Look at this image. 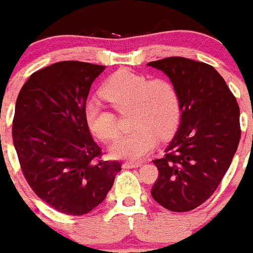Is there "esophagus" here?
Returning <instances> with one entry per match:
<instances>
[{"label":"esophagus","mask_w":253,"mask_h":253,"mask_svg":"<svg viewBox=\"0 0 253 253\" xmlns=\"http://www.w3.org/2000/svg\"><path fill=\"white\" fill-rule=\"evenodd\" d=\"M141 162H129V161H126V162H124L123 164V167L124 169H135V167H140L141 166Z\"/></svg>","instance_id":"esophagus-1"}]
</instances>
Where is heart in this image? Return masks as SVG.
<instances>
[{"label": "heart", "mask_w": 253, "mask_h": 253, "mask_svg": "<svg viewBox=\"0 0 253 253\" xmlns=\"http://www.w3.org/2000/svg\"><path fill=\"white\" fill-rule=\"evenodd\" d=\"M101 96L121 113L131 108L130 124L134 129L112 145V152L118 157L141 159L154 149L159 136L169 137L178 126L179 97L167 80H150L145 75L122 69L107 79ZM84 118L91 131L101 140L111 141L118 136L116 114L97 102L87 103Z\"/></svg>", "instance_id": "obj_1"}]
</instances>
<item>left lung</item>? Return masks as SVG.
<instances>
[{
    "mask_svg": "<svg viewBox=\"0 0 253 253\" xmlns=\"http://www.w3.org/2000/svg\"><path fill=\"white\" fill-rule=\"evenodd\" d=\"M147 65L167 75L181 104V122L167 154L154 160L159 177L151 196L171 211H193L214 193L236 152L239 104L211 65L181 56Z\"/></svg>",
    "mask_w": 253,
    "mask_h": 253,
    "instance_id": "1",
    "label": "left lung"
}]
</instances>
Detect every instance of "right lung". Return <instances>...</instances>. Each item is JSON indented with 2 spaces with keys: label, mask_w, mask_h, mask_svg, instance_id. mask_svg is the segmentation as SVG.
Masks as SVG:
<instances>
[{
  "label": "right lung",
  "mask_w": 253,
  "mask_h": 253,
  "mask_svg": "<svg viewBox=\"0 0 253 253\" xmlns=\"http://www.w3.org/2000/svg\"><path fill=\"white\" fill-rule=\"evenodd\" d=\"M106 66L61 61L34 72L16 102L12 137L34 193L57 211L84 215L111 191L118 161L102 150L84 118L91 84Z\"/></svg>",
  "instance_id": "right-lung-1"
}]
</instances>
